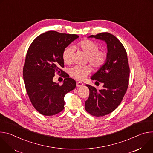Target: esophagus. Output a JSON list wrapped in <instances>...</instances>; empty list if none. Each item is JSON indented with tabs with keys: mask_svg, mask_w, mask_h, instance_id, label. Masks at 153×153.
Wrapping results in <instances>:
<instances>
[{
	"mask_svg": "<svg viewBox=\"0 0 153 153\" xmlns=\"http://www.w3.org/2000/svg\"><path fill=\"white\" fill-rule=\"evenodd\" d=\"M83 85H84V84H83L82 82H81V81H78V82H76V86H77V87L82 86Z\"/></svg>",
	"mask_w": 153,
	"mask_h": 153,
	"instance_id": "obj_1",
	"label": "esophagus"
}]
</instances>
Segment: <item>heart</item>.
Segmentation results:
<instances>
[{"label": "heart", "mask_w": 153, "mask_h": 153, "mask_svg": "<svg viewBox=\"0 0 153 153\" xmlns=\"http://www.w3.org/2000/svg\"><path fill=\"white\" fill-rule=\"evenodd\" d=\"M75 48L81 50L87 55V61L95 69H100L106 63L108 58V52L105 50H99L98 44L89 39H84L79 42ZM72 48L66 47L62 53V61L65 64L72 62ZM92 71L89 65H75L69 71V74L73 78L77 80H82Z\"/></svg>", "instance_id": "heart-1"}]
</instances>
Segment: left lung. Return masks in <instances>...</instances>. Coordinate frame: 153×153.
<instances>
[{"instance_id": "1", "label": "left lung", "mask_w": 153, "mask_h": 153, "mask_svg": "<svg viewBox=\"0 0 153 153\" xmlns=\"http://www.w3.org/2000/svg\"><path fill=\"white\" fill-rule=\"evenodd\" d=\"M89 38L105 41L108 58L106 64L91 78L103 83V89L98 90L89 84V96L85 101V109L91 115L103 117L113 112L121 103L129 85V66L126 51L112 34L105 32Z\"/></svg>"}]
</instances>
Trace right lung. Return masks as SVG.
<instances>
[{
    "label": "right lung",
    "mask_w": 153,
    "mask_h": 153,
    "mask_svg": "<svg viewBox=\"0 0 153 153\" xmlns=\"http://www.w3.org/2000/svg\"><path fill=\"white\" fill-rule=\"evenodd\" d=\"M79 37L75 34L48 31L30 44L23 68L25 89L33 107L43 115L52 116L64 108L65 95L76 87L74 79L61 69L64 50ZM55 72L65 78L62 85L53 81Z\"/></svg>",
    "instance_id": "obj_1"
}]
</instances>
